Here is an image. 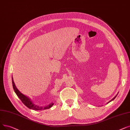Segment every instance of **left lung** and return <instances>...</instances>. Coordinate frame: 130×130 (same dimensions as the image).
I'll list each match as a JSON object with an SVG mask.
<instances>
[{"mask_svg": "<svg viewBox=\"0 0 130 130\" xmlns=\"http://www.w3.org/2000/svg\"><path fill=\"white\" fill-rule=\"evenodd\" d=\"M117 95H115V97H114V98H112V99H111V100L110 101H109V102H108V103H109V102H110V101H111L112 100H114V99H115V98L116 97V96H117Z\"/></svg>", "mask_w": 130, "mask_h": 130, "instance_id": "obj_1", "label": "left lung"}]
</instances>
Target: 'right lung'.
<instances>
[{"label": "right lung", "mask_w": 130, "mask_h": 130, "mask_svg": "<svg viewBox=\"0 0 130 130\" xmlns=\"http://www.w3.org/2000/svg\"><path fill=\"white\" fill-rule=\"evenodd\" d=\"M12 84H13V87L14 89V90L15 92L16 93V94L18 95V97L20 98V99L22 101V102L23 103L27 108H29L31 109H33V110H44V109H47L50 108V107H52V106L54 104V103H51L50 105H49L47 106H46L44 107H39V106H37L34 105L32 101L30 100V99H29L27 97L25 96V95H24L23 94H22L21 92H20L19 90L17 89V88L16 87L15 83L13 81V78L12 77Z\"/></svg>", "instance_id": "obj_1"}]
</instances>
